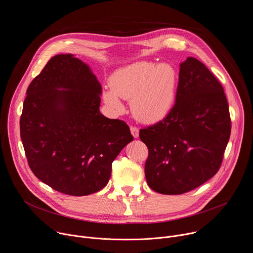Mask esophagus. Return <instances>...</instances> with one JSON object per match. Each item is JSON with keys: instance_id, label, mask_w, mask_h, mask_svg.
<instances>
[{"instance_id": "1", "label": "esophagus", "mask_w": 253, "mask_h": 253, "mask_svg": "<svg viewBox=\"0 0 253 253\" xmlns=\"http://www.w3.org/2000/svg\"><path fill=\"white\" fill-rule=\"evenodd\" d=\"M130 132L132 134L133 138H138L139 137V128L135 127V126H130Z\"/></svg>"}]
</instances>
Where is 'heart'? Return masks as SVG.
Segmentation results:
<instances>
[{
	"instance_id": "1",
	"label": "heart",
	"mask_w": 253,
	"mask_h": 253,
	"mask_svg": "<svg viewBox=\"0 0 253 253\" xmlns=\"http://www.w3.org/2000/svg\"><path fill=\"white\" fill-rule=\"evenodd\" d=\"M178 74L171 64L137 62L115 71L109 78L111 90L102 93L105 104L114 111L124 105L119 97L130 101V109L138 121L155 124L162 121L175 102Z\"/></svg>"
}]
</instances>
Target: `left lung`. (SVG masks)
<instances>
[{
  "mask_svg": "<svg viewBox=\"0 0 253 253\" xmlns=\"http://www.w3.org/2000/svg\"><path fill=\"white\" fill-rule=\"evenodd\" d=\"M231 133L223 86L199 60L187 57L179 69L175 104L165 119L140 129L148 147V185L162 194L199 187L221 167Z\"/></svg>",
  "mask_w": 253,
  "mask_h": 253,
  "instance_id": "8db88e82",
  "label": "left lung"
}]
</instances>
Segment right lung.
<instances>
[{"label":"right lung","instance_id":"add662e5","mask_svg":"<svg viewBox=\"0 0 253 253\" xmlns=\"http://www.w3.org/2000/svg\"><path fill=\"white\" fill-rule=\"evenodd\" d=\"M26 94L20 135L34 175L69 196L102 189L133 137L125 122L100 113L101 85L90 68L71 53L54 55Z\"/></svg>","mask_w":253,"mask_h":253}]
</instances>
